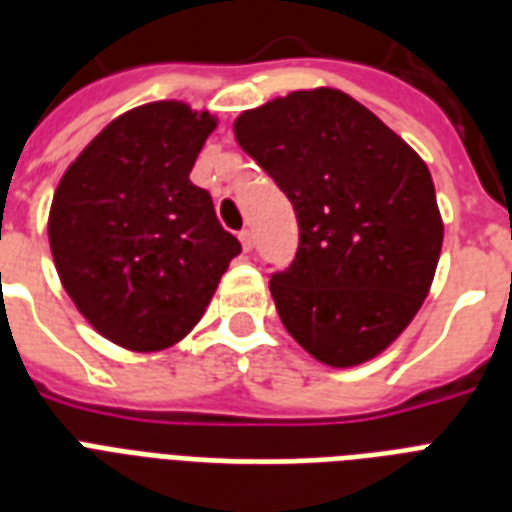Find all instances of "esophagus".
<instances>
[{"instance_id": "obj_1", "label": "esophagus", "mask_w": 512, "mask_h": 512, "mask_svg": "<svg viewBox=\"0 0 512 512\" xmlns=\"http://www.w3.org/2000/svg\"><path fill=\"white\" fill-rule=\"evenodd\" d=\"M239 239H241V247H244V252H249V249H252V231H249V228H244V231L239 233Z\"/></svg>"}]
</instances>
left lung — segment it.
<instances>
[{
    "mask_svg": "<svg viewBox=\"0 0 512 512\" xmlns=\"http://www.w3.org/2000/svg\"><path fill=\"white\" fill-rule=\"evenodd\" d=\"M233 132L295 209L297 252L271 273L287 332L329 366L377 356L420 311L441 255L425 162L327 87L244 111Z\"/></svg>",
    "mask_w": 512,
    "mask_h": 512,
    "instance_id": "obj_1",
    "label": "left lung"
}]
</instances>
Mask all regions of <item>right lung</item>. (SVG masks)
<instances>
[{"instance_id":"obj_1","label":"right lung","mask_w":512,"mask_h":512,"mask_svg":"<svg viewBox=\"0 0 512 512\" xmlns=\"http://www.w3.org/2000/svg\"><path fill=\"white\" fill-rule=\"evenodd\" d=\"M215 119L148 103L114 119L60 180L50 247L63 287L100 335L130 350L183 340L241 252L188 180Z\"/></svg>"}]
</instances>
